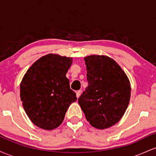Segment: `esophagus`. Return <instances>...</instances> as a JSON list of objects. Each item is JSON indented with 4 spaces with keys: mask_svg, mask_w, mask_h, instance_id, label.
I'll list each match as a JSON object with an SVG mask.
<instances>
[{
    "mask_svg": "<svg viewBox=\"0 0 156 156\" xmlns=\"http://www.w3.org/2000/svg\"><path fill=\"white\" fill-rule=\"evenodd\" d=\"M80 94H81V92H80V90H78V91H76V97L77 98H79V97L80 96Z\"/></svg>",
    "mask_w": 156,
    "mask_h": 156,
    "instance_id": "esophagus-1",
    "label": "esophagus"
}]
</instances>
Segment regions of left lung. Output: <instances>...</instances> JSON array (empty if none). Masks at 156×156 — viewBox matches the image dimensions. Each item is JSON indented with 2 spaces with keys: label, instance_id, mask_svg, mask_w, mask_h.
<instances>
[{
  "label": "left lung",
  "instance_id": "obj_1",
  "mask_svg": "<svg viewBox=\"0 0 156 156\" xmlns=\"http://www.w3.org/2000/svg\"><path fill=\"white\" fill-rule=\"evenodd\" d=\"M84 61L89 85L78 103L92 127L108 128L120 120L128 108L130 80L120 66L107 55H88Z\"/></svg>",
  "mask_w": 156,
  "mask_h": 156
}]
</instances>
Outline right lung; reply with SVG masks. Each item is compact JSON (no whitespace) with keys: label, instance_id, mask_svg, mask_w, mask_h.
<instances>
[{"label":"right lung","instance_id":"1","mask_svg":"<svg viewBox=\"0 0 156 156\" xmlns=\"http://www.w3.org/2000/svg\"><path fill=\"white\" fill-rule=\"evenodd\" d=\"M73 58L49 53L31 66L20 83L25 112L36 126L51 130L58 128L68 107L77 100L66 77Z\"/></svg>","mask_w":156,"mask_h":156}]
</instances>
